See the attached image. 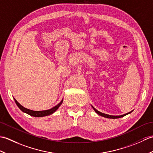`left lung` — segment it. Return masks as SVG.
Segmentation results:
<instances>
[{
  "instance_id": "left-lung-1",
  "label": "left lung",
  "mask_w": 153,
  "mask_h": 153,
  "mask_svg": "<svg viewBox=\"0 0 153 153\" xmlns=\"http://www.w3.org/2000/svg\"><path fill=\"white\" fill-rule=\"evenodd\" d=\"M93 108L94 110H95V111L97 114H98L99 115L101 116H103V117H105V118H113V119L122 118V117H123L124 116H126V115H127V114H129V113H131V112H129V113H127V114H126L121 115V116H111V115H108V114H105L102 113V112H99V111H98V110H97V109H95V108H94V107H93Z\"/></svg>"
}]
</instances>
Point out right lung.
Wrapping results in <instances>:
<instances>
[{
    "mask_svg": "<svg viewBox=\"0 0 153 153\" xmlns=\"http://www.w3.org/2000/svg\"><path fill=\"white\" fill-rule=\"evenodd\" d=\"M14 99L15 100L16 104L17 105V106L19 107V108L22 111L27 114H29V115L34 116V117H42V116H48V115L54 113L58 108H59V106L61 105V104L62 103V101H63V100H62L59 104H58V105L55 106L54 107H53V108L51 109L47 110H42V111H34V110H31L24 108V107L22 106L15 99Z\"/></svg>",
    "mask_w": 153,
    "mask_h": 153,
    "instance_id": "1",
    "label": "right lung"
}]
</instances>
